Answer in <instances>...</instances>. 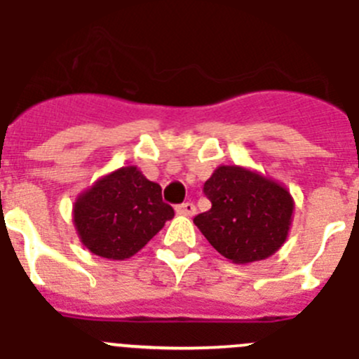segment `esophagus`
I'll return each instance as SVG.
<instances>
[{
    "label": "esophagus",
    "mask_w": 359,
    "mask_h": 359,
    "mask_svg": "<svg viewBox=\"0 0 359 359\" xmlns=\"http://www.w3.org/2000/svg\"><path fill=\"white\" fill-rule=\"evenodd\" d=\"M176 213H177V215H187V217H192L194 213H196V206H194V203L187 201V203H183V205L176 206Z\"/></svg>",
    "instance_id": "34e87169"
}]
</instances>
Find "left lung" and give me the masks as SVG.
Returning <instances> with one entry per match:
<instances>
[{
    "label": "left lung",
    "instance_id": "1",
    "mask_svg": "<svg viewBox=\"0 0 359 359\" xmlns=\"http://www.w3.org/2000/svg\"><path fill=\"white\" fill-rule=\"evenodd\" d=\"M205 194L212 208L194 219L210 244L236 265L271 258L287 242L295 203L283 183L242 165H219Z\"/></svg>",
    "mask_w": 359,
    "mask_h": 359
}]
</instances>
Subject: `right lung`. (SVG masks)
<instances>
[{"instance_id":"add662e5","label":"right lung","mask_w":359,"mask_h":359,"mask_svg":"<svg viewBox=\"0 0 359 359\" xmlns=\"http://www.w3.org/2000/svg\"><path fill=\"white\" fill-rule=\"evenodd\" d=\"M174 217L162 201V187L137 165L104 174L72 205V224L81 244L107 259L131 258Z\"/></svg>"}]
</instances>
